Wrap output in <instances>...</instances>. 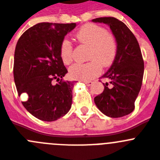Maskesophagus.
Listing matches in <instances>:
<instances>
[{"label":"esophagus","mask_w":160,"mask_h":160,"mask_svg":"<svg viewBox=\"0 0 160 160\" xmlns=\"http://www.w3.org/2000/svg\"><path fill=\"white\" fill-rule=\"evenodd\" d=\"M83 83H85L87 86H90V85H92V84L93 82L92 81H83Z\"/></svg>","instance_id":"34e87169"}]
</instances>
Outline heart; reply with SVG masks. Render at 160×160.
<instances>
[{
    "instance_id": "heart-1",
    "label": "heart",
    "mask_w": 160,
    "mask_h": 160,
    "mask_svg": "<svg viewBox=\"0 0 160 160\" xmlns=\"http://www.w3.org/2000/svg\"><path fill=\"white\" fill-rule=\"evenodd\" d=\"M80 43L90 47L89 62L76 63L69 68V77L75 80L89 81L100 74L101 65L108 67L113 63L117 53V41L106 28L95 24L83 25L76 34ZM60 56L64 64L72 61L73 47L68 39H64L60 46Z\"/></svg>"
}]
</instances>
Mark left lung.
Here are the masks:
<instances>
[{
    "label": "left lung",
    "instance_id": "left-lung-1",
    "mask_svg": "<svg viewBox=\"0 0 160 160\" xmlns=\"http://www.w3.org/2000/svg\"><path fill=\"white\" fill-rule=\"evenodd\" d=\"M92 21L108 24L117 41L116 58L102 77L110 80L112 88L103 83V92L94 98L95 103L105 116L122 117L133 112L142 86L144 63L140 48L132 31L115 17H99Z\"/></svg>",
    "mask_w": 160,
    "mask_h": 160
}]
</instances>
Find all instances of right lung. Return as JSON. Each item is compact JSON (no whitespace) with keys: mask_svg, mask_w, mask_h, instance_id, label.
Wrapping results in <instances>:
<instances>
[{"mask_svg":"<svg viewBox=\"0 0 160 160\" xmlns=\"http://www.w3.org/2000/svg\"><path fill=\"white\" fill-rule=\"evenodd\" d=\"M76 23L43 22L24 32L14 53L13 76L18 95L26 94L25 109L43 121H55L70 110L73 81H64L68 72L60 56V43ZM58 83L53 85L52 80Z\"/></svg>","mask_w":160,"mask_h":160,"instance_id":"add662e5","label":"right lung"}]
</instances>
